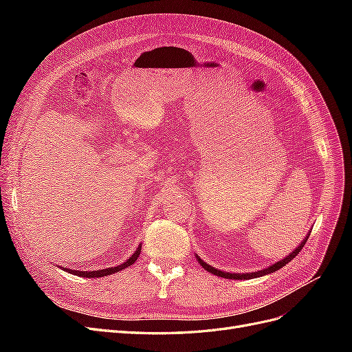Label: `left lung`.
<instances>
[{
	"label": "left lung",
	"instance_id": "obj_1",
	"mask_svg": "<svg viewBox=\"0 0 352 352\" xmlns=\"http://www.w3.org/2000/svg\"><path fill=\"white\" fill-rule=\"evenodd\" d=\"M308 236H310V233H308V235L304 238V241L298 245V247L291 252V254H287L285 258H282L280 261H278V263H274V264H272V265H269V267H265V269H263V270H257V272H252V273H229V272H223V270H219V269H214L212 267V265H210V264H207L206 261H202L198 255H197V260H198V263L202 265V267H204L207 272H210V273H212V274H216V276H220V278H225V279H235V280H245V279H254V278H260V276H265V274H270V273H273V272H276V270H279V269H282L283 265H286L287 263L289 261H292L298 254L301 252V250H302V247L305 245V242H307V239H308Z\"/></svg>",
	"mask_w": 352,
	"mask_h": 352
}]
</instances>
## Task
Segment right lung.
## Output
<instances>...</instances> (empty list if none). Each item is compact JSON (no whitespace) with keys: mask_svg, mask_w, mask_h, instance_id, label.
I'll use <instances>...</instances> for the list:
<instances>
[{"mask_svg":"<svg viewBox=\"0 0 352 352\" xmlns=\"http://www.w3.org/2000/svg\"><path fill=\"white\" fill-rule=\"evenodd\" d=\"M140 254H141V243L138 245L136 251L131 255L129 258H127L124 263H122V264H119V265H116V267L101 269V270H94V272L74 270V269H67V267H63V270L69 272L70 274L80 276V278H92V279H95V278H104V276H110V274H114V273H117V272H122V270H123V269H126V267H129V265H132V264L138 260V257H140Z\"/></svg>","mask_w":352,"mask_h":352,"instance_id":"right-lung-1","label":"right lung"}]
</instances>
